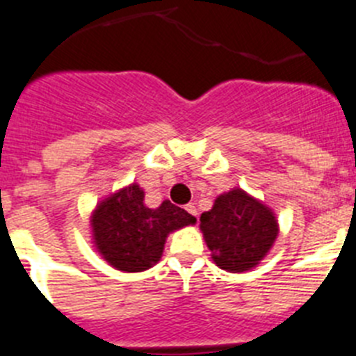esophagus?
Here are the masks:
<instances>
[{"label": "esophagus", "mask_w": 356, "mask_h": 356, "mask_svg": "<svg viewBox=\"0 0 356 356\" xmlns=\"http://www.w3.org/2000/svg\"><path fill=\"white\" fill-rule=\"evenodd\" d=\"M185 209H187V212L191 213V216L196 217V219H197V209H196V207H194V203H188V205L185 207Z\"/></svg>", "instance_id": "obj_1"}]
</instances>
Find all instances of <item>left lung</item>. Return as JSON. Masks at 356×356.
<instances>
[{"label":"left lung","mask_w":356,"mask_h":356,"mask_svg":"<svg viewBox=\"0 0 356 356\" xmlns=\"http://www.w3.org/2000/svg\"><path fill=\"white\" fill-rule=\"evenodd\" d=\"M200 221L213 262L229 273L257 266L278 235L275 213L241 188L221 194Z\"/></svg>","instance_id":"left-lung-1"}]
</instances>
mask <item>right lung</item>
I'll list each match as a JSON object with an SVG mask.
<instances>
[{
  "mask_svg": "<svg viewBox=\"0 0 356 356\" xmlns=\"http://www.w3.org/2000/svg\"><path fill=\"white\" fill-rule=\"evenodd\" d=\"M194 222L196 217L171 201L147 209L139 185H130L97 207L92 234L97 251L110 266L139 273L159 262L169 232Z\"/></svg>",
  "mask_w": 356,
  "mask_h": 356,
  "instance_id": "add662e5",
  "label": "right lung"
}]
</instances>
